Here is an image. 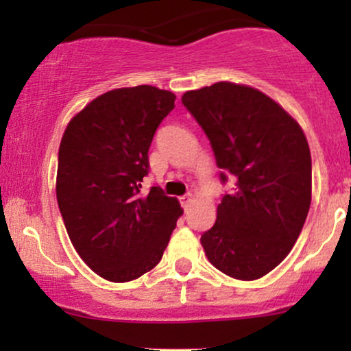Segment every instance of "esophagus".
Masks as SVG:
<instances>
[{"mask_svg": "<svg viewBox=\"0 0 351 351\" xmlns=\"http://www.w3.org/2000/svg\"><path fill=\"white\" fill-rule=\"evenodd\" d=\"M180 201H181V206H183L184 209H188L189 206H191V203H193V201H195V199H193L191 195H184V196H181Z\"/></svg>", "mask_w": 351, "mask_h": 351, "instance_id": "esophagus-1", "label": "esophagus"}]
</instances>
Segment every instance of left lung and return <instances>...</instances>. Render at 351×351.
<instances>
[{"label":"left lung","mask_w":351,"mask_h":351,"mask_svg":"<svg viewBox=\"0 0 351 351\" xmlns=\"http://www.w3.org/2000/svg\"><path fill=\"white\" fill-rule=\"evenodd\" d=\"M181 102L208 135L217 168L236 180L201 236L204 254L229 277L261 279L289 256L307 219V136L280 104L244 84L223 80L184 92Z\"/></svg>","instance_id":"8db88e82"}]
</instances>
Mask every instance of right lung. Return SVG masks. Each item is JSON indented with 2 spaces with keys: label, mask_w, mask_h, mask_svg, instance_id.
Here are the masks:
<instances>
[{
  "label": "right lung",
  "mask_w": 351,
  "mask_h": 351,
  "mask_svg": "<svg viewBox=\"0 0 351 351\" xmlns=\"http://www.w3.org/2000/svg\"><path fill=\"white\" fill-rule=\"evenodd\" d=\"M170 90H108L67 123L59 147L56 196L80 259L110 282H130L162 261L180 201L153 186L142 193L148 148L175 108Z\"/></svg>",
  "instance_id": "right-lung-1"
}]
</instances>
